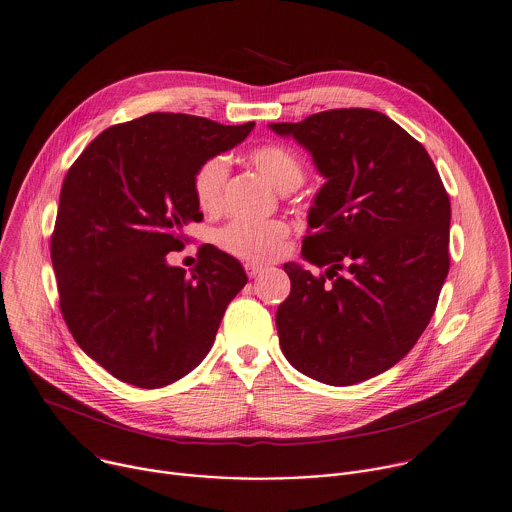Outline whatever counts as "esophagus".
<instances>
[{
	"label": "esophagus",
	"instance_id": "obj_1",
	"mask_svg": "<svg viewBox=\"0 0 512 512\" xmlns=\"http://www.w3.org/2000/svg\"><path fill=\"white\" fill-rule=\"evenodd\" d=\"M245 271H247L249 277H257V275H261L265 271V267L263 265H255V263H245Z\"/></svg>",
	"mask_w": 512,
	"mask_h": 512
}]
</instances>
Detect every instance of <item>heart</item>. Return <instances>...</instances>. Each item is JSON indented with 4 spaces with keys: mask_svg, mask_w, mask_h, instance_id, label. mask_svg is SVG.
<instances>
[{
    "mask_svg": "<svg viewBox=\"0 0 512 512\" xmlns=\"http://www.w3.org/2000/svg\"><path fill=\"white\" fill-rule=\"evenodd\" d=\"M249 162L281 193L295 191L305 179L301 158L283 144H261L249 152ZM229 179V162L215 154L203 160L193 175V193L205 213L221 207ZM291 229L283 221H231L215 233V241L227 253L251 261L267 263L281 257Z\"/></svg>",
    "mask_w": 512,
    "mask_h": 512,
    "instance_id": "b5f03b06",
    "label": "heart"
}]
</instances>
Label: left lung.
<instances>
[{"label": "left lung", "mask_w": 512, "mask_h": 512, "mask_svg": "<svg viewBox=\"0 0 512 512\" xmlns=\"http://www.w3.org/2000/svg\"><path fill=\"white\" fill-rule=\"evenodd\" d=\"M309 150L325 179L301 255L285 263L279 346L301 374L352 386L396 366L434 315L450 267V199L426 148L370 108L269 124Z\"/></svg>", "instance_id": "obj_1"}]
</instances>
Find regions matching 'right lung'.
<instances>
[{
	"label": "right lung",
	"mask_w": 512,
	"mask_h": 512,
	"mask_svg": "<svg viewBox=\"0 0 512 512\" xmlns=\"http://www.w3.org/2000/svg\"><path fill=\"white\" fill-rule=\"evenodd\" d=\"M255 122L152 112L100 132L70 166L50 253L60 311L76 344L114 378L162 388L209 354L247 283L241 263L205 247L187 275L166 255L201 221L193 175L247 138Z\"/></svg>",
	"instance_id": "1"
}]
</instances>
